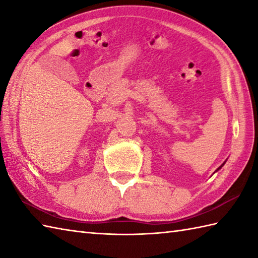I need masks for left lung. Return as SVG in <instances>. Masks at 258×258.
<instances>
[{
    "label": "left lung",
    "instance_id": "obj_1",
    "mask_svg": "<svg viewBox=\"0 0 258 258\" xmlns=\"http://www.w3.org/2000/svg\"><path fill=\"white\" fill-rule=\"evenodd\" d=\"M225 163H226V161H225V162H224V163H223V164H222V165H221V166H220V167H218V168H217V169H216V171H215V172H217V171H220V169H221V168H222V167H223V166H224V164H225ZM215 172H214V173H215Z\"/></svg>",
    "mask_w": 258,
    "mask_h": 258
}]
</instances>
